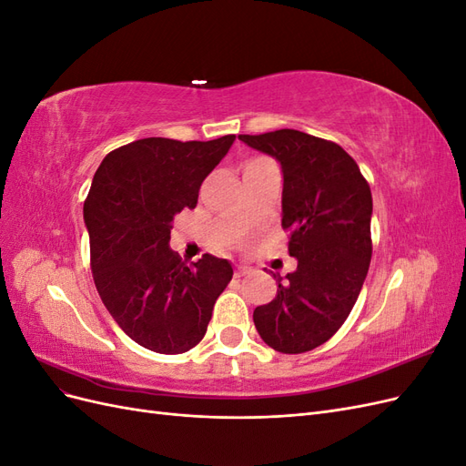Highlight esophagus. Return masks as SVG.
I'll list each match as a JSON object with an SVG mask.
<instances>
[{
    "label": "esophagus",
    "mask_w": 466,
    "mask_h": 466,
    "mask_svg": "<svg viewBox=\"0 0 466 466\" xmlns=\"http://www.w3.org/2000/svg\"><path fill=\"white\" fill-rule=\"evenodd\" d=\"M252 270L250 268H247V266H241V268H237V272H235V278H243V276H248Z\"/></svg>",
    "instance_id": "34e87169"
}]
</instances>
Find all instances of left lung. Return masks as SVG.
I'll return each instance as SVG.
<instances>
[{"instance_id":"1","label":"left lung","mask_w":466,"mask_h":466,"mask_svg":"<svg viewBox=\"0 0 466 466\" xmlns=\"http://www.w3.org/2000/svg\"><path fill=\"white\" fill-rule=\"evenodd\" d=\"M238 139L281 165V228L298 258V270L274 276L276 298L252 319L268 346L303 354L330 340L358 301L371 262V188L358 163L322 137L286 128Z\"/></svg>"}]
</instances>
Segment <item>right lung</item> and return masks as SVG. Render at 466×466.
<instances>
[{"label":"right lung","instance_id":"add662e5","mask_svg":"<svg viewBox=\"0 0 466 466\" xmlns=\"http://www.w3.org/2000/svg\"><path fill=\"white\" fill-rule=\"evenodd\" d=\"M235 136L209 142L144 137L110 151L96 168L83 218L98 295L134 342L157 354L198 344L233 278L225 258L190 266L168 247L173 219L196 208L204 178Z\"/></svg>","mask_w":466,"mask_h":466}]
</instances>
